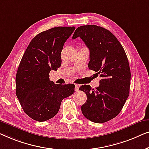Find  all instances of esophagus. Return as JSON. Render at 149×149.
Masks as SVG:
<instances>
[{
	"instance_id": "obj_1",
	"label": "esophagus",
	"mask_w": 149,
	"mask_h": 149,
	"mask_svg": "<svg viewBox=\"0 0 149 149\" xmlns=\"http://www.w3.org/2000/svg\"><path fill=\"white\" fill-rule=\"evenodd\" d=\"M79 86L78 85V84H75V91H77L79 90Z\"/></svg>"
}]
</instances>
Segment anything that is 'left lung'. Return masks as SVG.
<instances>
[{"label": "left lung", "instance_id": "1", "mask_svg": "<svg viewBox=\"0 0 149 149\" xmlns=\"http://www.w3.org/2000/svg\"><path fill=\"white\" fill-rule=\"evenodd\" d=\"M77 37L89 49V69L102 77L95 90L90 85L79 87L87 96L81 112L93 122H106L120 113L129 96L131 73L128 59L117 38L105 28L95 25L79 26L72 38Z\"/></svg>", "mask_w": 149, "mask_h": 149}]
</instances>
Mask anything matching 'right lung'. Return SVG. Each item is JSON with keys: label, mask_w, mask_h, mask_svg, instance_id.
Here are the masks:
<instances>
[{"label": "right lung", "mask_w": 149, "mask_h": 149, "mask_svg": "<svg viewBox=\"0 0 149 149\" xmlns=\"http://www.w3.org/2000/svg\"><path fill=\"white\" fill-rule=\"evenodd\" d=\"M75 28L56 27L38 33L22 56L16 74V95L24 111L36 121L53 118L62 100L74 93V84H54L49 73L61 67L64 43Z\"/></svg>", "instance_id": "right-lung-1"}]
</instances>
